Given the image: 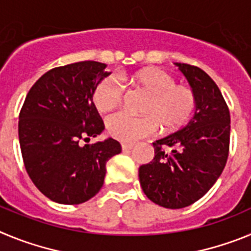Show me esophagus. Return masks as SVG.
<instances>
[{
    "mask_svg": "<svg viewBox=\"0 0 251 251\" xmlns=\"http://www.w3.org/2000/svg\"><path fill=\"white\" fill-rule=\"evenodd\" d=\"M133 148H134V145H128V143H123V145H122V150H123L124 152L132 151Z\"/></svg>",
    "mask_w": 251,
    "mask_h": 251,
    "instance_id": "1",
    "label": "esophagus"
}]
</instances>
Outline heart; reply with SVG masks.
<instances>
[{"label": "heart", "mask_w": 251, "mask_h": 251, "mask_svg": "<svg viewBox=\"0 0 251 251\" xmlns=\"http://www.w3.org/2000/svg\"><path fill=\"white\" fill-rule=\"evenodd\" d=\"M133 85L150 94L143 113L136 117L119 112L106 119V129L113 138L124 143L156 134L158 128L166 134L176 133L191 121L197 105L196 94L187 85L177 84L176 77L163 69L148 68L130 76ZM126 88L118 77L108 76L99 81L93 92V101L100 112H109L122 103Z\"/></svg>", "instance_id": "b5f03b06"}]
</instances>
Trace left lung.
I'll return each mask as SVG.
<instances>
[{
  "mask_svg": "<svg viewBox=\"0 0 251 251\" xmlns=\"http://www.w3.org/2000/svg\"><path fill=\"white\" fill-rule=\"evenodd\" d=\"M176 65L196 94V112L185 128L153 142L154 158L139 167L146 196L166 208L200 200L223 174L230 147L229 106L219 86L202 69Z\"/></svg>",
  "mask_w": 251,
  "mask_h": 251,
  "instance_id": "left-lung-1",
  "label": "left lung"
}]
</instances>
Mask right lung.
<instances>
[{"instance_id": "obj_1", "label": "right lung", "mask_w": 251, "mask_h": 251, "mask_svg": "<svg viewBox=\"0 0 251 251\" xmlns=\"http://www.w3.org/2000/svg\"><path fill=\"white\" fill-rule=\"evenodd\" d=\"M105 64L80 61L51 69L26 95L19 139L27 175L41 194L64 205H79L98 194L106 162L122 152L108 138L81 147L104 129L93 103Z\"/></svg>"}]
</instances>
